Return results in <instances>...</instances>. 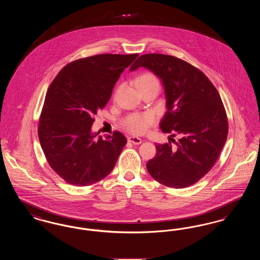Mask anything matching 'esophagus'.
I'll return each mask as SVG.
<instances>
[{"label": "esophagus", "mask_w": 260, "mask_h": 260, "mask_svg": "<svg viewBox=\"0 0 260 260\" xmlns=\"http://www.w3.org/2000/svg\"><path fill=\"white\" fill-rule=\"evenodd\" d=\"M127 141L131 142V143H133V144H136V145H138V144H140V143L142 142L141 138L136 137V136H129V137L127 138Z\"/></svg>", "instance_id": "esophagus-1"}]
</instances>
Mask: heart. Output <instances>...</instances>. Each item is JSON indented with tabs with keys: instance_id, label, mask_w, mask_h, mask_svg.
<instances>
[{
	"instance_id": "heart-1",
	"label": "heart",
	"mask_w": 260,
	"mask_h": 260,
	"mask_svg": "<svg viewBox=\"0 0 260 260\" xmlns=\"http://www.w3.org/2000/svg\"><path fill=\"white\" fill-rule=\"evenodd\" d=\"M137 87L140 91L145 89L156 87L159 89L160 82L158 78L152 73H143L140 75L136 80ZM155 123V118L152 114H132L127 116L123 121V126L124 128L135 135H141L146 133L149 127Z\"/></svg>"
}]
</instances>
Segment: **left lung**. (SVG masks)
Here are the masks:
<instances>
[{
    "label": "left lung",
    "instance_id": "8db88e82",
    "mask_svg": "<svg viewBox=\"0 0 260 260\" xmlns=\"http://www.w3.org/2000/svg\"><path fill=\"white\" fill-rule=\"evenodd\" d=\"M145 67L161 80L167 108L160 123L162 133L179 136L157 144L156 156L146 164L150 175L164 185H193L213 167L228 135L227 115L217 89L198 68L172 55L143 54L131 66Z\"/></svg>",
    "mask_w": 260,
    "mask_h": 260
}]
</instances>
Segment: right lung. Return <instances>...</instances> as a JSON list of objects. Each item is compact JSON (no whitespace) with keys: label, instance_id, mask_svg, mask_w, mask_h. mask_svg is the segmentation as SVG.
Here are the masks:
<instances>
[{"label":"right lung","instance_id":"1","mask_svg":"<svg viewBox=\"0 0 260 260\" xmlns=\"http://www.w3.org/2000/svg\"><path fill=\"white\" fill-rule=\"evenodd\" d=\"M138 53L98 54L64 66L51 82L38 136L50 168L67 183L88 186L106 177L126 144L120 132L106 139L91 133L124 68Z\"/></svg>","mask_w":260,"mask_h":260}]
</instances>
